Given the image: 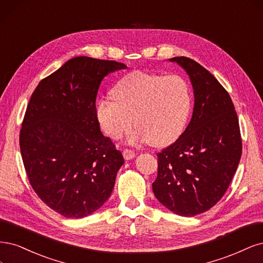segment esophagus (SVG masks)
<instances>
[{
	"label": "esophagus",
	"mask_w": 263,
	"mask_h": 263,
	"mask_svg": "<svg viewBox=\"0 0 263 263\" xmlns=\"http://www.w3.org/2000/svg\"><path fill=\"white\" fill-rule=\"evenodd\" d=\"M122 154H123V157L125 159H132L133 157H135V152L133 149H131V148L123 149V153Z\"/></svg>",
	"instance_id": "esophagus-1"
}]
</instances>
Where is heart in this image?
I'll return each instance as SVG.
<instances>
[{"mask_svg": "<svg viewBox=\"0 0 263 263\" xmlns=\"http://www.w3.org/2000/svg\"><path fill=\"white\" fill-rule=\"evenodd\" d=\"M112 98L101 100L96 116L101 129L120 139L135 122L131 143L148 142L155 146L172 144L183 132L191 110L189 83L177 74L162 75L135 71L112 89Z\"/></svg>", "mask_w": 263, "mask_h": 263, "instance_id": "heart-1", "label": "heart"}]
</instances>
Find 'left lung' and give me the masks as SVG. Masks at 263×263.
<instances>
[{
  "label": "left lung",
  "mask_w": 263,
  "mask_h": 263,
  "mask_svg": "<svg viewBox=\"0 0 263 263\" xmlns=\"http://www.w3.org/2000/svg\"><path fill=\"white\" fill-rule=\"evenodd\" d=\"M187 71L194 91L191 121L171 145L157 153V200L174 213L194 216L223 198L242 152L239 121L227 90L205 67L175 57Z\"/></svg>",
  "instance_id": "1"
}]
</instances>
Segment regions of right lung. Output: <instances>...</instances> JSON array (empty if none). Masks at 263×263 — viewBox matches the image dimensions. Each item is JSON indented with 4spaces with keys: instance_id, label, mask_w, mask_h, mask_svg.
Wrapping results in <instances>:
<instances>
[{
    "instance_id": "right-lung-1",
    "label": "right lung",
    "mask_w": 263,
    "mask_h": 263,
    "mask_svg": "<svg viewBox=\"0 0 263 263\" xmlns=\"http://www.w3.org/2000/svg\"><path fill=\"white\" fill-rule=\"evenodd\" d=\"M126 65L76 57L42 80L24 116L20 147L29 183L65 217L91 214L108 200L124 159L100 132L96 97L105 76Z\"/></svg>"
}]
</instances>
